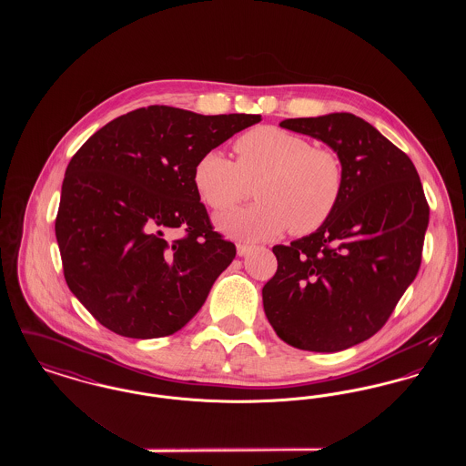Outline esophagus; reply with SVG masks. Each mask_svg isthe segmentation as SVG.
I'll list each match as a JSON object with an SVG mask.
<instances>
[{
	"mask_svg": "<svg viewBox=\"0 0 466 466\" xmlns=\"http://www.w3.org/2000/svg\"><path fill=\"white\" fill-rule=\"evenodd\" d=\"M249 249H251V246H249V244H238V255H239V257H244Z\"/></svg>",
	"mask_w": 466,
	"mask_h": 466,
	"instance_id": "obj_1",
	"label": "esophagus"
}]
</instances>
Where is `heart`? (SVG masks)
<instances>
[{
	"mask_svg": "<svg viewBox=\"0 0 466 466\" xmlns=\"http://www.w3.org/2000/svg\"><path fill=\"white\" fill-rule=\"evenodd\" d=\"M234 148L238 160L220 150L204 152L192 173L198 196L213 211L236 208L257 185L255 206L217 220L227 236L260 241L289 227L293 236H306L332 218L346 187L335 150L276 126L249 129Z\"/></svg>",
	"mask_w": 466,
	"mask_h": 466,
	"instance_id": "heart-1",
	"label": "heart"
}]
</instances>
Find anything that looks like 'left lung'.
Listing matches in <instances>:
<instances>
[{
    "mask_svg": "<svg viewBox=\"0 0 466 466\" xmlns=\"http://www.w3.org/2000/svg\"><path fill=\"white\" fill-rule=\"evenodd\" d=\"M279 126L333 148L346 187L321 228L272 248L278 270L262 289L267 319L297 350L342 351L379 332L414 281L430 206L412 160L353 113Z\"/></svg>",
    "mask_w": 466,
    "mask_h": 466,
    "instance_id": "obj_1",
    "label": "left lung"
}]
</instances>
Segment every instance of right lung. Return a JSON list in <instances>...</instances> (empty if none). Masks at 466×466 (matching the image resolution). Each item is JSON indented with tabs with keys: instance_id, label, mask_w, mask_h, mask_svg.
Instances as JSON below:
<instances>
[{
	"instance_id": "obj_1",
	"label": "right lung",
	"mask_w": 466,
	"mask_h": 466,
	"mask_svg": "<svg viewBox=\"0 0 466 466\" xmlns=\"http://www.w3.org/2000/svg\"><path fill=\"white\" fill-rule=\"evenodd\" d=\"M260 120L154 105L111 120L69 160L56 238L67 287L103 327L156 339L198 314L236 246L215 232L194 166Z\"/></svg>"
}]
</instances>
